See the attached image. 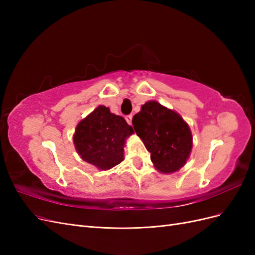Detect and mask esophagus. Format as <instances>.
<instances>
[{"label": "esophagus", "instance_id": "34e87169", "mask_svg": "<svg viewBox=\"0 0 255 255\" xmlns=\"http://www.w3.org/2000/svg\"><path fill=\"white\" fill-rule=\"evenodd\" d=\"M132 118H133L132 115H128L127 117H126V120H127V122L128 123V125H132Z\"/></svg>", "mask_w": 255, "mask_h": 255}]
</instances>
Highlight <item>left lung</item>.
Returning <instances> with one entry per match:
<instances>
[{
  "instance_id": "left-lung-1",
  "label": "left lung",
  "mask_w": 255,
  "mask_h": 255,
  "mask_svg": "<svg viewBox=\"0 0 255 255\" xmlns=\"http://www.w3.org/2000/svg\"><path fill=\"white\" fill-rule=\"evenodd\" d=\"M132 123L158 171L171 173L185 165L192 148V136L179 114L149 101L134 116Z\"/></svg>"
}]
</instances>
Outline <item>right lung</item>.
<instances>
[{"label": "right lung", "mask_w": 255, "mask_h": 255, "mask_svg": "<svg viewBox=\"0 0 255 255\" xmlns=\"http://www.w3.org/2000/svg\"><path fill=\"white\" fill-rule=\"evenodd\" d=\"M132 133L125 118L101 105L79 123L73 140L85 161L107 170L123 160V145Z\"/></svg>", "instance_id": "add662e5"}]
</instances>
